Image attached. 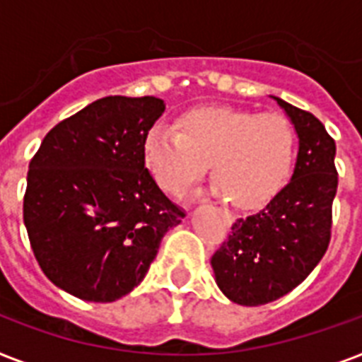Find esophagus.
I'll use <instances>...</instances> for the list:
<instances>
[{"mask_svg": "<svg viewBox=\"0 0 362 362\" xmlns=\"http://www.w3.org/2000/svg\"><path fill=\"white\" fill-rule=\"evenodd\" d=\"M223 218H226V223H227V226H233V221H235V218H233V214H229V212H223Z\"/></svg>", "mask_w": 362, "mask_h": 362, "instance_id": "1", "label": "esophagus"}]
</instances>
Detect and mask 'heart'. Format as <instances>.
Wrapping results in <instances>:
<instances>
[{
    "label": "heart",
    "mask_w": 362,
    "mask_h": 362,
    "mask_svg": "<svg viewBox=\"0 0 362 362\" xmlns=\"http://www.w3.org/2000/svg\"><path fill=\"white\" fill-rule=\"evenodd\" d=\"M176 127L153 124L142 144L144 163L165 193L180 195L210 161L214 192L240 210L269 204L289 180L297 158V131L278 112L237 107H197Z\"/></svg>",
    "instance_id": "1"
}]
</instances>
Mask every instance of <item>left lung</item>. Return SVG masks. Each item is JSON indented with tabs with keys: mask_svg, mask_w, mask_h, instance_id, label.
Instances as JSON below:
<instances>
[{
	"mask_svg": "<svg viewBox=\"0 0 362 362\" xmlns=\"http://www.w3.org/2000/svg\"><path fill=\"white\" fill-rule=\"evenodd\" d=\"M274 99L298 135L293 178L257 214L235 221L212 255L218 286L242 306H261L293 291L331 242L338 187L334 139L312 112Z\"/></svg>",
	"mask_w": 362,
	"mask_h": 362,
	"instance_id": "left-lung-1",
	"label": "left lung"
}]
</instances>
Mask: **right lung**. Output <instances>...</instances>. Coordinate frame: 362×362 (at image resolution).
<instances>
[{"mask_svg":"<svg viewBox=\"0 0 362 362\" xmlns=\"http://www.w3.org/2000/svg\"><path fill=\"white\" fill-rule=\"evenodd\" d=\"M163 110L153 95L98 99L54 125L31 158V250L48 280L82 300L112 303L139 286L186 216L144 165V136Z\"/></svg>","mask_w":362,"mask_h":362,"instance_id":"obj_1","label":"right lung"}]
</instances>
